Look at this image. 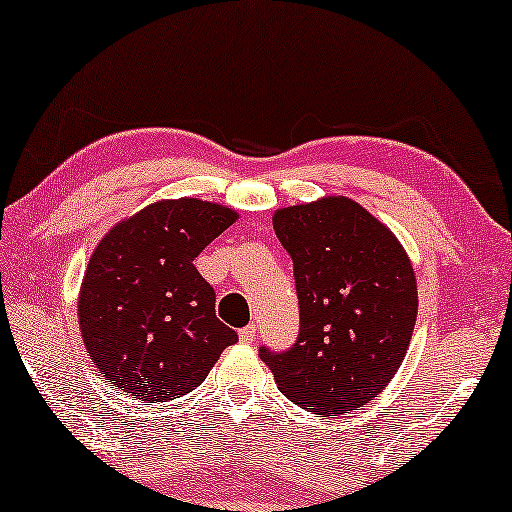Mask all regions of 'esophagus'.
Here are the masks:
<instances>
[{
	"mask_svg": "<svg viewBox=\"0 0 512 512\" xmlns=\"http://www.w3.org/2000/svg\"><path fill=\"white\" fill-rule=\"evenodd\" d=\"M254 340H256V326L249 324L247 328H242V331H240L242 345H254Z\"/></svg>",
	"mask_w": 512,
	"mask_h": 512,
	"instance_id": "34e87169",
	"label": "esophagus"
}]
</instances>
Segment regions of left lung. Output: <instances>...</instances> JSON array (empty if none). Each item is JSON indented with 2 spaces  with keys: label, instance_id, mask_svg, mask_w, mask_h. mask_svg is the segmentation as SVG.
I'll return each mask as SVG.
<instances>
[{
  "label": "left lung",
  "instance_id": "8db88e82",
  "mask_svg": "<svg viewBox=\"0 0 512 512\" xmlns=\"http://www.w3.org/2000/svg\"><path fill=\"white\" fill-rule=\"evenodd\" d=\"M272 228L293 258L300 335L258 354L286 398L340 417L398 373L417 321V279L398 237L347 195L277 209Z\"/></svg>",
  "mask_w": 512,
  "mask_h": 512
}]
</instances>
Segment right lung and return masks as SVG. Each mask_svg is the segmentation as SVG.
I'll return each instance as SVG.
<instances>
[{"label": "right lung", "instance_id": "obj_1", "mask_svg": "<svg viewBox=\"0 0 512 512\" xmlns=\"http://www.w3.org/2000/svg\"><path fill=\"white\" fill-rule=\"evenodd\" d=\"M237 219L219 202L158 200L102 237L83 272L79 326L88 356L114 387L144 403L186 396L237 342L193 265Z\"/></svg>", "mask_w": 512, "mask_h": 512}]
</instances>
